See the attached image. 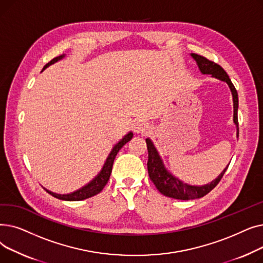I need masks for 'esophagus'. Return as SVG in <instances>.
<instances>
[{
  "mask_svg": "<svg viewBox=\"0 0 263 263\" xmlns=\"http://www.w3.org/2000/svg\"><path fill=\"white\" fill-rule=\"evenodd\" d=\"M133 130H134V132H136V133H143V132H145L146 130H148V124H147L144 120L137 119V120H135L134 123H133Z\"/></svg>",
  "mask_w": 263,
  "mask_h": 263,
  "instance_id": "esophagus-1",
  "label": "esophagus"
}]
</instances>
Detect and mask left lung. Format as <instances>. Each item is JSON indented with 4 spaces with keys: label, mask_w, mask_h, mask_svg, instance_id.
<instances>
[{
    "label": "left lung",
    "mask_w": 263,
    "mask_h": 263,
    "mask_svg": "<svg viewBox=\"0 0 263 263\" xmlns=\"http://www.w3.org/2000/svg\"><path fill=\"white\" fill-rule=\"evenodd\" d=\"M191 55L193 57V59L196 61L200 71L203 74H212V77L226 82L229 85L230 90L232 92V97H233V121L238 127V136H239V122H238L239 99H238V92L236 87L233 86L232 82L229 79L226 71L219 65L201 57V55H198L195 53H192ZM146 143H147V149H148L147 167H148V174L151 181L154 182V184L160 191L161 194L167 197L175 198V199L190 200V199H196V198L203 197L218 184L220 179L223 178L225 172L229 166L228 165V166L224 170V172L220 174L214 181H212L209 184H205L202 186L189 185L186 183H183L180 180H178L176 177H174L172 174H170L166 170H165L162 160L158 154L157 149L155 148L153 142H151L149 139H147Z\"/></svg>",
    "instance_id": "8db88e82"
}]
</instances>
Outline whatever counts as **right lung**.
I'll return each instance as SVG.
<instances>
[{"mask_svg":"<svg viewBox=\"0 0 263 263\" xmlns=\"http://www.w3.org/2000/svg\"><path fill=\"white\" fill-rule=\"evenodd\" d=\"M65 57V55H61V57H58V58H54L52 61H50L45 67L43 70H45V69L47 67H49L50 65L54 64L55 62H58L60 60H62L63 58ZM133 137V133L130 132L128 133L126 136L123 137V139L114 146V148L112 149V151H110L109 156L107 157L106 159V162L104 164V166L102 168V171L100 172V174L97 176L91 182H89L87 185L83 186L82 189L71 193V194H57V193H53L51 191H48L46 190L50 195H52L53 197L55 198H59V199H62V200H67V201H76V200H83V199H86V198H89V197H92L97 194H99V193L103 190V187L106 185L108 179H109V176H110V173H112V167H113V163H114V160H115V157L116 155L118 154V151L122 148L123 145H126L131 139Z\"/></svg>","mask_w":263,"mask_h":263,"instance_id":"add662e5","label":"right lung"}]
</instances>
